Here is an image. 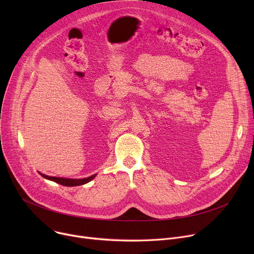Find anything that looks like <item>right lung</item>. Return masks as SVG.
I'll return each instance as SVG.
<instances>
[{"label": "right lung", "instance_id": "add662e5", "mask_svg": "<svg viewBox=\"0 0 254 254\" xmlns=\"http://www.w3.org/2000/svg\"><path fill=\"white\" fill-rule=\"evenodd\" d=\"M40 175L42 177H44L45 179L51 180V181H55L59 184L64 185V186H77V185H83L89 181H91L93 178L96 177L97 174L89 176L87 178H83V179H70V178H62V177H51V176H47L45 174H42V173H40Z\"/></svg>", "mask_w": 254, "mask_h": 254}]
</instances>
